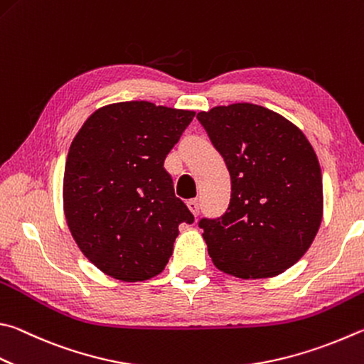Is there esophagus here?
Instances as JSON below:
<instances>
[{
    "label": "esophagus",
    "mask_w": 364,
    "mask_h": 364,
    "mask_svg": "<svg viewBox=\"0 0 364 364\" xmlns=\"http://www.w3.org/2000/svg\"><path fill=\"white\" fill-rule=\"evenodd\" d=\"M188 208L191 210V213H193L194 216H199V213H200V203H199V200H189L188 202Z\"/></svg>",
    "instance_id": "obj_1"
}]
</instances>
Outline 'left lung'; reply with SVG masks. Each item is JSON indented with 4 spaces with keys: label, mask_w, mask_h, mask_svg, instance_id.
Returning <instances> with one entry per match:
<instances>
[{
    "label": "left lung",
    "mask_w": 364,
    "mask_h": 364,
    "mask_svg": "<svg viewBox=\"0 0 364 364\" xmlns=\"http://www.w3.org/2000/svg\"><path fill=\"white\" fill-rule=\"evenodd\" d=\"M230 175L223 216L199 221L215 266L239 279L285 272L312 245L323 216L321 168L306 135L259 105L197 114Z\"/></svg>",
    "instance_id": "8db88e82"
}]
</instances>
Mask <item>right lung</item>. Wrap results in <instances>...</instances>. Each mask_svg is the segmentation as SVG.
I'll use <instances>...</instances> for the list:
<instances>
[{
  "label": "right lung",
  "mask_w": 364,
  "mask_h": 364,
  "mask_svg": "<svg viewBox=\"0 0 364 364\" xmlns=\"http://www.w3.org/2000/svg\"><path fill=\"white\" fill-rule=\"evenodd\" d=\"M194 111L121 102L92 113L71 141L63 211L82 255L103 274L143 282L161 274L181 223L194 216L164 168Z\"/></svg>",
  "instance_id": "1"
}]
</instances>
